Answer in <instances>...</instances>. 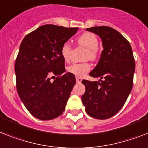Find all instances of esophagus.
Returning a JSON list of instances; mask_svg holds the SVG:
<instances>
[{"label": "esophagus", "instance_id": "esophagus-1", "mask_svg": "<svg viewBox=\"0 0 148 148\" xmlns=\"http://www.w3.org/2000/svg\"><path fill=\"white\" fill-rule=\"evenodd\" d=\"M75 79H76L77 83H81L82 80V78H80V77H78V76L75 77Z\"/></svg>", "mask_w": 148, "mask_h": 148}]
</instances>
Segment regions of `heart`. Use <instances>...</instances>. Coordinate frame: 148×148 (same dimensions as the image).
Returning <instances> with one entry per match:
<instances>
[{
	"mask_svg": "<svg viewBox=\"0 0 148 148\" xmlns=\"http://www.w3.org/2000/svg\"><path fill=\"white\" fill-rule=\"evenodd\" d=\"M77 43L87 48L85 52V59L94 60L97 57V47H98V38L96 35L92 32H85L82 34L77 38ZM72 47L68 42H65L62 45L60 49L61 56L66 62H69L70 60ZM91 64L89 63H73L67 67L68 73L73 74L78 77H82L86 75L91 70Z\"/></svg>",
	"mask_w": 148,
	"mask_h": 148,
	"instance_id": "b5f03b06",
	"label": "heart"
}]
</instances>
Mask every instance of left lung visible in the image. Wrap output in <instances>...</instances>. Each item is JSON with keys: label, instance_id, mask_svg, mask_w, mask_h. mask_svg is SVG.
<instances>
[{"label": "left lung", "instance_id": "left-lung-1", "mask_svg": "<svg viewBox=\"0 0 148 148\" xmlns=\"http://www.w3.org/2000/svg\"><path fill=\"white\" fill-rule=\"evenodd\" d=\"M101 38L103 50L97 66L89 75L99 82L82 80L85 92L82 96L85 111L98 119H109L125 104L133 85L135 62L129 42L109 26L86 29Z\"/></svg>", "mask_w": 148, "mask_h": 148}]
</instances>
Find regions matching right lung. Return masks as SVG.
<instances>
[{
	"mask_svg": "<svg viewBox=\"0 0 148 148\" xmlns=\"http://www.w3.org/2000/svg\"><path fill=\"white\" fill-rule=\"evenodd\" d=\"M78 29L47 24L25 35L22 41L15 63L17 92L37 119H55L65 110L75 77L65 73L60 49Z\"/></svg>",
	"mask_w": 148,
	"mask_h": 148,
	"instance_id": "add662e5",
	"label": "right lung"
}]
</instances>
